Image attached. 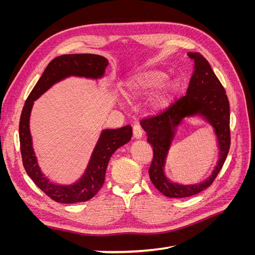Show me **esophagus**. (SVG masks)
Masks as SVG:
<instances>
[{
    "instance_id": "esophagus-1",
    "label": "esophagus",
    "mask_w": 255,
    "mask_h": 255,
    "mask_svg": "<svg viewBox=\"0 0 255 255\" xmlns=\"http://www.w3.org/2000/svg\"><path fill=\"white\" fill-rule=\"evenodd\" d=\"M133 134H134V137L137 138V139H139V138L142 137L143 130H142L139 123H136V125H134V127H133Z\"/></svg>"
}]
</instances>
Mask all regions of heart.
Wrapping results in <instances>:
<instances>
[{"label": "heart", "instance_id": "1", "mask_svg": "<svg viewBox=\"0 0 255 255\" xmlns=\"http://www.w3.org/2000/svg\"><path fill=\"white\" fill-rule=\"evenodd\" d=\"M167 74L160 71H146L135 75L128 83V91L130 97H139L148 95L156 88L158 94L154 98V104H164L175 91L177 84L175 82H166Z\"/></svg>", "mask_w": 255, "mask_h": 255}]
</instances>
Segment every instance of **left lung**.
Returning <instances> with one entry per match:
<instances>
[{
	"mask_svg": "<svg viewBox=\"0 0 255 255\" xmlns=\"http://www.w3.org/2000/svg\"><path fill=\"white\" fill-rule=\"evenodd\" d=\"M187 55L195 61L187 94L175 100L164 111L140 121L148 137L146 140L153 148L150 180L161 194L169 198L190 197L210 187L225 164L231 144L230 103L226 90L203 55L197 52H189ZM197 113L203 115L215 128L221 149L219 164L205 182L197 185L171 183L164 176L163 165L175 128L182 119Z\"/></svg>",
	"mask_w": 255,
	"mask_h": 255,
	"instance_id": "obj_1",
	"label": "left lung"
}]
</instances>
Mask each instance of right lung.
Listing matches in <instances>:
<instances>
[{"label": "right lung", "instance_id": "1", "mask_svg": "<svg viewBox=\"0 0 255 255\" xmlns=\"http://www.w3.org/2000/svg\"><path fill=\"white\" fill-rule=\"evenodd\" d=\"M109 60L96 54H68L55 57L45 68L41 78L30 91L23 106L19 123V138L22 163L33 182L53 201L58 203H78L88 201L102 188L106 168L114 152L129 141L132 127L126 126L116 129H105L92 153L87 170L82 179L73 185L61 186L49 182L41 173L32 146L29 133V115L33 103L52 85L69 75L98 79L105 72Z\"/></svg>", "mask_w": 255, "mask_h": 255}]
</instances>
